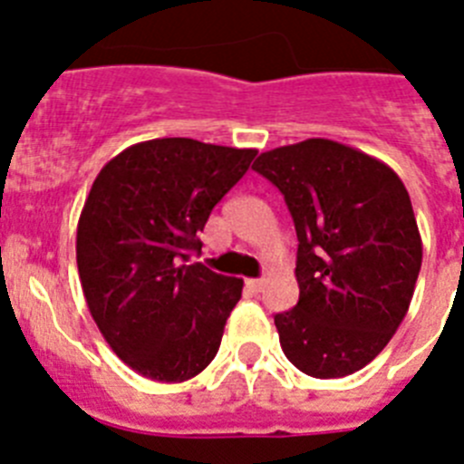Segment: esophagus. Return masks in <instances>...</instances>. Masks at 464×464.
<instances>
[{
  "mask_svg": "<svg viewBox=\"0 0 464 464\" xmlns=\"http://www.w3.org/2000/svg\"><path fill=\"white\" fill-rule=\"evenodd\" d=\"M246 285H248L253 293H260V290L265 288V281H262V278H248V281H246Z\"/></svg>",
  "mask_w": 464,
  "mask_h": 464,
  "instance_id": "1",
  "label": "esophagus"
}]
</instances>
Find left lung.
<instances>
[{"instance_id":"8db88e82","label":"left lung","mask_w":464,"mask_h":464,"mask_svg":"<svg viewBox=\"0 0 464 464\" xmlns=\"http://www.w3.org/2000/svg\"><path fill=\"white\" fill-rule=\"evenodd\" d=\"M253 169L281 190L299 241V302L274 315L283 353L315 379L362 370L404 321L423 262L407 188L330 139L267 150Z\"/></svg>"}]
</instances>
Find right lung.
Instances as JSON below:
<instances>
[{
    "label": "right lung",
    "mask_w": 464,
    "mask_h": 464,
    "mask_svg": "<svg viewBox=\"0 0 464 464\" xmlns=\"http://www.w3.org/2000/svg\"><path fill=\"white\" fill-rule=\"evenodd\" d=\"M256 149L171 137L134 143L94 179L76 229L85 302L113 353L160 383L216 358L244 281L204 265L199 232Z\"/></svg>",
    "instance_id": "right-lung-1"
}]
</instances>
